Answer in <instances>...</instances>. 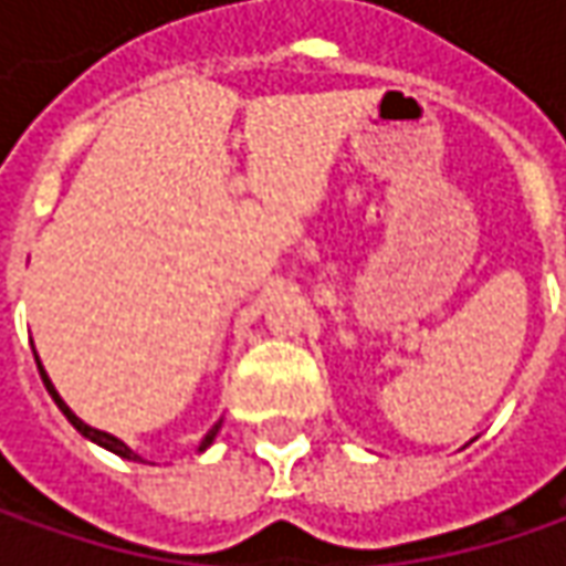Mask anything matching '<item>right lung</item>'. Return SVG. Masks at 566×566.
Returning <instances> with one entry per match:
<instances>
[{"mask_svg": "<svg viewBox=\"0 0 566 566\" xmlns=\"http://www.w3.org/2000/svg\"><path fill=\"white\" fill-rule=\"evenodd\" d=\"M36 368H40V378H43V384H46V390H50V397H53L55 406L62 409V416H65L69 422L75 424L77 431H81V434H84L87 441H94V444L106 447L109 453H116V457H122V460H138V453H135L132 447L125 444V441H119L116 434H109V431H99V428H94V424H87V422H84V419H77L75 412L69 409V402H65V400H62V397H59V390H55V387H53V380H50V375L43 371V365H40V359H36ZM220 424H223V419H220V422H213V428H210V431H207L205 438H201V444H198V453H205L207 447L213 444V438H217V431H220Z\"/></svg>", "mask_w": 566, "mask_h": 566, "instance_id": "1", "label": "right lung"}]
</instances>
